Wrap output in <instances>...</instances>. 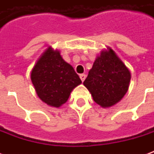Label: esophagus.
Segmentation results:
<instances>
[{"label":"esophagus","mask_w":154,"mask_h":154,"mask_svg":"<svg viewBox=\"0 0 154 154\" xmlns=\"http://www.w3.org/2000/svg\"><path fill=\"white\" fill-rule=\"evenodd\" d=\"M86 77H87V75L86 74H80V78L82 82H84V80L86 79Z\"/></svg>","instance_id":"34e87169"}]
</instances>
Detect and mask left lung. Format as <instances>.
<instances>
[{"label": "left lung", "mask_w": 154, "mask_h": 154, "mask_svg": "<svg viewBox=\"0 0 154 154\" xmlns=\"http://www.w3.org/2000/svg\"><path fill=\"white\" fill-rule=\"evenodd\" d=\"M130 78L129 69L110 49L102 51L97 57L83 84L96 103L109 107L119 102L125 95Z\"/></svg>", "instance_id": "1"}]
</instances>
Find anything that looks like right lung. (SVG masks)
Masks as SVG:
<instances>
[{"mask_svg":"<svg viewBox=\"0 0 154 154\" xmlns=\"http://www.w3.org/2000/svg\"><path fill=\"white\" fill-rule=\"evenodd\" d=\"M31 81L38 97L51 106L59 107L72 91L82 83L73 67L63 59L59 51L48 48L31 72Z\"/></svg>","mask_w":154,"mask_h":154,"instance_id":"obj_1","label":"right lung"}]
</instances>
